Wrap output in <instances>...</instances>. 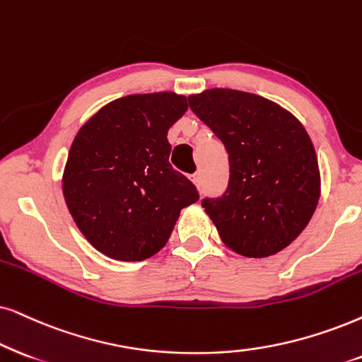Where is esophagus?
<instances>
[{
  "label": "esophagus",
  "mask_w": 362,
  "mask_h": 362,
  "mask_svg": "<svg viewBox=\"0 0 362 362\" xmlns=\"http://www.w3.org/2000/svg\"><path fill=\"white\" fill-rule=\"evenodd\" d=\"M192 178V182H194L195 184V187L197 189H202V173H194V175L190 177Z\"/></svg>",
  "instance_id": "esophagus-1"
}]
</instances>
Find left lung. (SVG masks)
Wrapping results in <instances>:
<instances>
[{"mask_svg": "<svg viewBox=\"0 0 362 362\" xmlns=\"http://www.w3.org/2000/svg\"><path fill=\"white\" fill-rule=\"evenodd\" d=\"M190 110L228 153V185L202 207L223 244L245 257H269L299 237L317 207L321 175L308 132L271 100L212 88Z\"/></svg>", "mask_w": 362, "mask_h": 362, "instance_id": "1", "label": "left lung"}]
</instances>
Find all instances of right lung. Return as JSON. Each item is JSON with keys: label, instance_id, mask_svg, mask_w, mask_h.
Returning <instances> with one entry per match:
<instances>
[{"label": "right lung", "instance_id": "right-lung-1", "mask_svg": "<svg viewBox=\"0 0 362 362\" xmlns=\"http://www.w3.org/2000/svg\"><path fill=\"white\" fill-rule=\"evenodd\" d=\"M187 108V98L173 91L128 95L105 105L73 140L63 172L66 207L108 257H152L180 210L199 200L195 185L168 162V128Z\"/></svg>", "mask_w": 362, "mask_h": 362}]
</instances>
